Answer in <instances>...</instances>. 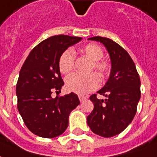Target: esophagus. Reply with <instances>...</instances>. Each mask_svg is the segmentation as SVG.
Here are the masks:
<instances>
[{
    "label": "esophagus",
    "mask_w": 157,
    "mask_h": 157,
    "mask_svg": "<svg viewBox=\"0 0 157 157\" xmlns=\"http://www.w3.org/2000/svg\"><path fill=\"white\" fill-rule=\"evenodd\" d=\"M78 99H79V101L80 102H83L84 99H86V97L83 95H78Z\"/></svg>",
    "instance_id": "1"
}]
</instances>
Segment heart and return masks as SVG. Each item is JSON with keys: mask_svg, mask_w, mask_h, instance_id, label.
<instances>
[{"mask_svg": "<svg viewBox=\"0 0 157 157\" xmlns=\"http://www.w3.org/2000/svg\"><path fill=\"white\" fill-rule=\"evenodd\" d=\"M82 52L92 60L91 69L94 70L100 76H106L109 73L110 66L108 62L101 59L104 55L102 48L95 43L86 45ZM75 61V52L73 49H66L58 59V69L62 74H66L73 70ZM66 88L70 92L78 94H85L97 89L99 85V78L95 73L82 74L74 73L70 74L65 80Z\"/></svg>", "mask_w": 157, "mask_h": 157, "instance_id": "b5f03b06", "label": "heart"}]
</instances>
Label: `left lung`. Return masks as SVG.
Here are the masks:
<instances>
[{"label": "left lung", "mask_w": 157, "mask_h": 157, "mask_svg": "<svg viewBox=\"0 0 157 157\" xmlns=\"http://www.w3.org/2000/svg\"><path fill=\"white\" fill-rule=\"evenodd\" d=\"M100 42L108 50L111 59V72L107 83L98 91L106 99L90 96L94 109L87 123L94 133L112 137L121 133L136 115L140 98V79L135 63L129 53L113 40L94 36L89 38Z\"/></svg>", "instance_id": "left-lung-1"}]
</instances>
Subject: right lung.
I'll return each mask as SVG.
<instances>
[{"label": "right lung", "instance_id": "1", "mask_svg": "<svg viewBox=\"0 0 157 157\" xmlns=\"http://www.w3.org/2000/svg\"><path fill=\"white\" fill-rule=\"evenodd\" d=\"M82 39L79 36H50L31 51L21 68L16 92L17 109L26 126L43 138L63 133L70 112L79 105L74 93L52 98L64 84L58 69L60 55Z\"/></svg>", "mask_w": 157, "mask_h": 157}]
</instances>
